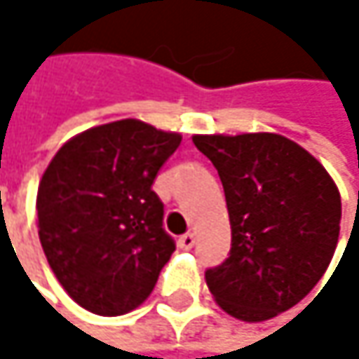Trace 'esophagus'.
Returning a JSON list of instances; mask_svg holds the SVG:
<instances>
[{
  "mask_svg": "<svg viewBox=\"0 0 359 359\" xmlns=\"http://www.w3.org/2000/svg\"><path fill=\"white\" fill-rule=\"evenodd\" d=\"M195 245V235L193 233H184L179 237V248L180 250H191Z\"/></svg>",
  "mask_w": 359,
  "mask_h": 359,
  "instance_id": "esophagus-1",
  "label": "esophagus"
}]
</instances>
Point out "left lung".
Here are the masks:
<instances>
[{
	"mask_svg": "<svg viewBox=\"0 0 359 359\" xmlns=\"http://www.w3.org/2000/svg\"><path fill=\"white\" fill-rule=\"evenodd\" d=\"M193 143L218 170L231 218V253L205 270L210 293L239 320H270L326 272L339 241V189L283 135H195Z\"/></svg>",
	"mask_w": 359,
	"mask_h": 359,
	"instance_id": "1",
	"label": "left lung"
}]
</instances>
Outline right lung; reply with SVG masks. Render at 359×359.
I'll use <instances>...</instances> for the list:
<instances>
[{
    "label": "right lung",
    "mask_w": 359,
    "mask_h": 359,
    "mask_svg": "<svg viewBox=\"0 0 359 359\" xmlns=\"http://www.w3.org/2000/svg\"><path fill=\"white\" fill-rule=\"evenodd\" d=\"M180 139L135 118L116 120L66 141L43 172L41 248L81 308L120 316L154 291L177 245L151 184Z\"/></svg>",
    "instance_id": "add662e5"
}]
</instances>
